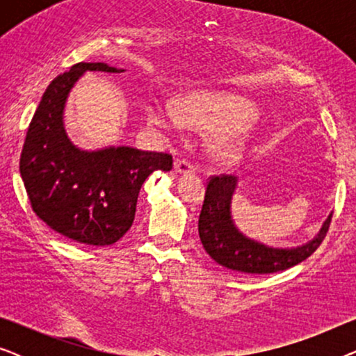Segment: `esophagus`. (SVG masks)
Returning a JSON list of instances; mask_svg holds the SVG:
<instances>
[{
  "label": "esophagus",
  "instance_id": "34e87169",
  "mask_svg": "<svg viewBox=\"0 0 356 356\" xmlns=\"http://www.w3.org/2000/svg\"><path fill=\"white\" fill-rule=\"evenodd\" d=\"M175 172L179 173V175H188V173H194L196 172V167L191 162H188V160H175Z\"/></svg>",
  "mask_w": 356,
  "mask_h": 356
}]
</instances>
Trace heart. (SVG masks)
I'll list each match as a JSON object with an SVG mask.
<instances>
[{
  "label": "heart",
  "mask_w": 356,
  "mask_h": 356,
  "mask_svg": "<svg viewBox=\"0 0 356 356\" xmlns=\"http://www.w3.org/2000/svg\"><path fill=\"white\" fill-rule=\"evenodd\" d=\"M256 108L251 102L233 95H189L177 105L152 100L147 121L162 131H177L184 123L213 131L211 149L220 160H235L245 149V129L254 123Z\"/></svg>",
  "instance_id": "obj_1"
}]
</instances>
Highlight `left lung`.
I'll list each match as a JSON object with an SVG mask.
<instances>
[{"mask_svg":"<svg viewBox=\"0 0 356 356\" xmlns=\"http://www.w3.org/2000/svg\"><path fill=\"white\" fill-rule=\"evenodd\" d=\"M236 177H212L207 184L199 216V238L204 250L217 264L245 274H274L308 259L323 243L332 213L325 218L313 240L295 248H274L252 240L238 230L232 217V199Z\"/></svg>","mask_w":356,"mask_h":356,"instance_id":"8db88e82","label":"left lung"}]
</instances>
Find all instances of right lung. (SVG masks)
<instances>
[{"mask_svg": "<svg viewBox=\"0 0 356 356\" xmlns=\"http://www.w3.org/2000/svg\"><path fill=\"white\" fill-rule=\"evenodd\" d=\"M87 71L123 72L106 63H77L47 87L29 126L19 170L31 206L51 230L92 246L113 245L133 225L138 196L172 155L128 145L84 150L67 138L65 106Z\"/></svg>", "mask_w": 356, "mask_h": 356, "instance_id": "right-lung-1", "label": "right lung"}]
</instances>
